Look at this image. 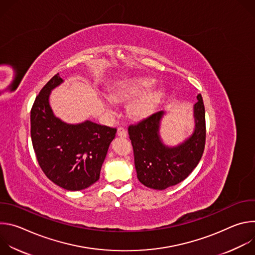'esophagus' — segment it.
<instances>
[{"label": "esophagus", "instance_id": "34e87169", "mask_svg": "<svg viewBox=\"0 0 255 255\" xmlns=\"http://www.w3.org/2000/svg\"><path fill=\"white\" fill-rule=\"evenodd\" d=\"M117 135L120 136V137H127V131H126L124 128L120 127V128H118V130H117Z\"/></svg>", "mask_w": 255, "mask_h": 255}]
</instances>
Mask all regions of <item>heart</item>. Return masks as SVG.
I'll return each instance as SVG.
<instances>
[{"mask_svg": "<svg viewBox=\"0 0 255 255\" xmlns=\"http://www.w3.org/2000/svg\"><path fill=\"white\" fill-rule=\"evenodd\" d=\"M155 80L145 77H135L117 82L110 90V99L115 102H127L135 98L128 106V114L131 118L140 120L150 116L157 108L164 96L163 89L151 90L155 86ZM111 111L110 108H108Z\"/></svg>", "mask_w": 255, "mask_h": 255, "instance_id": "1", "label": "heart"}]
</instances>
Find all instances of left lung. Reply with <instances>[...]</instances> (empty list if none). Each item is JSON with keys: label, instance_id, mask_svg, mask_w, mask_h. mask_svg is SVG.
<instances>
[{"label": "left lung", "instance_id": "obj_1", "mask_svg": "<svg viewBox=\"0 0 255 255\" xmlns=\"http://www.w3.org/2000/svg\"><path fill=\"white\" fill-rule=\"evenodd\" d=\"M197 99L194 132L175 146L164 144L160 137L163 111L129 126L137 177L145 187L162 191L175 186L187 178L201 160L206 141V121L202 96L199 94Z\"/></svg>", "mask_w": 255, "mask_h": 255}]
</instances>
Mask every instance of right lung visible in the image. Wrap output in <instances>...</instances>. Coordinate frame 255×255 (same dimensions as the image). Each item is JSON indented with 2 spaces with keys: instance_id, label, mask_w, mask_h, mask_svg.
<instances>
[{
  "instance_id": "1",
  "label": "right lung",
  "mask_w": 255,
  "mask_h": 255,
  "mask_svg": "<svg viewBox=\"0 0 255 255\" xmlns=\"http://www.w3.org/2000/svg\"><path fill=\"white\" fill-rule=\"evenodd\" d=\"M62 83L59 75H55L36 97L30 116L31 139L45 175L58 187L75 192L89 188L100 178L117 129L90 120L68 124L57 118L49 96Z\"/></svg>"
}]
</instances>
